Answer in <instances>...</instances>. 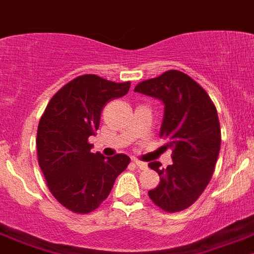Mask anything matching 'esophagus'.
<instances>
[{"mask_svg":"<svg viewBox=\"0 0 254 254\" xmlns=\"http://www.w3.org/2000/svg\"><path fill=\"white\" fill-rule=\"evenodd\" d=\"M132 162H134V164H135L136 167H138L139 170H145L148 167L147 163H144V162H140L138 161V159H132Z\"/></svg>","mask_w":254,"mask_h":254,"instance_id":"obj_1","label":"esophagus"}]
</instances>
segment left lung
<instances>
[{
	"label": "left lung",
	"instance_id": "left-lung-1",
	"mask_svg": "<svg viewBox=\"0 0 254 254\" xmlns=\"http://www.w3.org/2000/svg\"><path fill=\"white\" fill-rule=\"evenodd\" d=\"M135 92L158 99L164 105L159 135L172 149L171 166H148L159 175V185L148 191L150 200L167 212L187 209L210 182L220 150V124L215 105L197 82L180 70L136 84Z\"/></svg>",
	"mask_w": 254,
	"mask_h": 254
}]
</instances>
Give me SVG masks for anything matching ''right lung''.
I'll use <instances>...</instances> for the list:
<instances>
[{
	"mask_svg": "<svg viewBox=\"0 0 254 254\" xmlns=\"http://www.w3.org/2000/svg\"><path fill=\"white\" fill-rule=\"evenodd\" d=\"M130 82L115 83L96 74L68 82L48 104L38 127L39 166L50 192L68 210L88 214L109 196L116 177L129 164L125 154L105 158L92 153L102 107L127 95Z\"/></svg>",
	"mask_w": 254,
	"mask_h": 254,
	"instance_id": "add662e5",
	"label": "right lung"
}]
</instances>
